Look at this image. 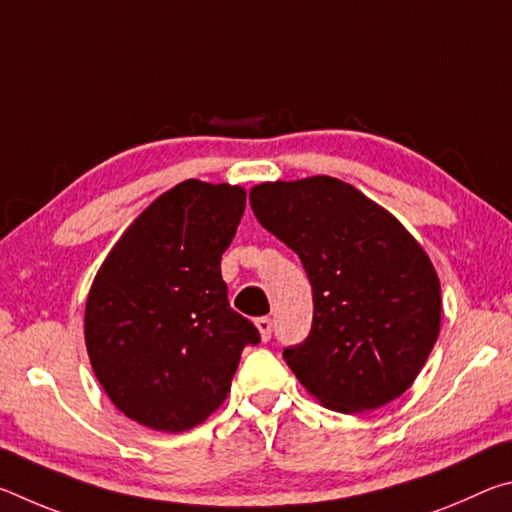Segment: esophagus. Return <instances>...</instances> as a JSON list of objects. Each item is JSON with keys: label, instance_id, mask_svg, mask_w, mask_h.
<instances>
[{"label": "esophagus", "instance_id": "esophagus-1", "mask_svg": "<svg viewBox=\"0 0 512 512\" xmlns=\"http://www.w3.org/2000/svg\"><path fill=\"white\" fill-rule=\"evenodd\" d=\"M255 325H257V329H259V336H262V341L266 343V341H271V334H273V320L268 318V316H262V318H257L255 320Z\"/></svg>", "mask_w": 512, "mask_h": 512}]
</instances>
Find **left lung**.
Masks as SVG:
<instances>
[{"instance_id": "8db88e82", "label": "left lung", "mask_w": 512, "mask_h": 512, "mask_svg": "<svg viewBox=\"0 0 512 512\" xmlns=\"http://www.w3.org/2000/svg\"><path fill=\"white\" fill-rule=\"evenodd\" d=\"M250 207L314 291L307 339L282 352L300 384L341 413L400 397L440 332V282L418 241L339 178L257 185Z\"/></svg>"}]
</instances>
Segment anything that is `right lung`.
Instances as JSON below:
<instances>
[{
    "instance_id": "obj_1",
    "label": "right lung",
    "mask_w": 512,
    "mask_h": 512,
    "mask_svg": "<svg viewBox=\"0 0 512 512\" xmlns=\"http://www.w3.org/2000/svg\"><path fill=\"white\" fill-rule=\"evenodd\" d=\"M241 187L169 189L110 250L85 305V345L112 404L180 433L223 404L257 327L228 302L221 255L244 216Z\"/></svg>"
}]
</instances>
